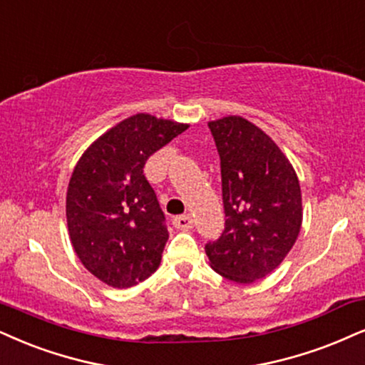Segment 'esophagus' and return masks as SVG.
<instances>
[{"label":"esophagus","mask_w":365,"mask_h":365,"mask_svg":"<svg viewBox=\"0 0 365 365\" xmlns=\"http://www.w3.org/2000/svg\"><path fill=\"white\" fill-rule=\"evenodd\" d=\"M173 225L178 230H191L192 228V218L190 215H182V217H175L173 220Z\"/></svg>","instance_id":"esophagus-1"}]
</instances>
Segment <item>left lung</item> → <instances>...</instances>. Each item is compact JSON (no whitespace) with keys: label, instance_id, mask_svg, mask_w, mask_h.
<instances>
[{"label":"left lung","instance_id":"obj_1","mask_svg":"<svg viewBox=\"0 0 365 365\" xmlns=\"http://www.w3.org/2000/svg\"><path fill=\"white\" fill-rule=\"evenodd\" d=\"M220 154L225 230L206 244L220 276L250 284L271 274L294 245L303 223L296 170L277 143L237 115L208 121Z\"/></svg>","mask_w":365,"mask_h":365}]
</instances>
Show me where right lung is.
Here are the masks:
<instances>
[{
	"instance_id": "add662e5",
	"label": "right lung",
	"mask_w": 365,
	"mask_h": 365,
	"mask_svg": "<svg viewBox=\"0 0 365 365\" xmlns=\"http://www.w3.org/2000/svg\"><path fill=\"white\" fill-rule=\"evenodd\" d=\"M187 128L148 113L132 115L98 137L76 164L66 196L71 244L105 284L125 289L159 269L169 233L143 165Z\"/></svg>"
}]
</instances>
